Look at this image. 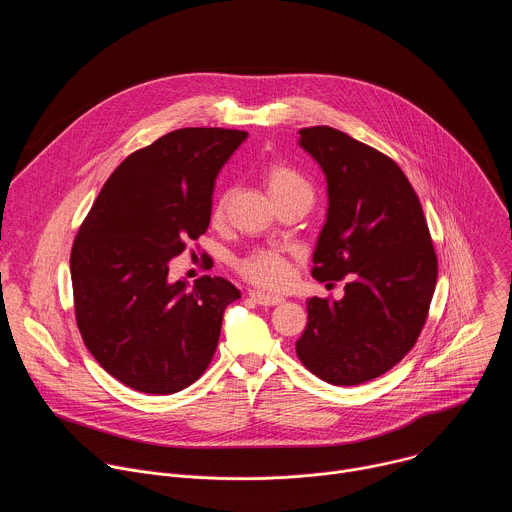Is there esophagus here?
<instances>
[{
	"label": "esophagus",
	"instance_id": "obj_1",
	"mask_svg": "<svg viewBox=\"0 0 512 512\" xmlns=\"http://www.w3.org/2000/svg\"><path fill=\"white\" fill-rule=\"evenodd\" d=\"M249 298H251L253 302L261 304V306H277V304H281V302H283V298H279V296H269V294H263V291H257V289L249 291Z\"/></svg>",
	"mask_w": 512,
	"mask_h": 512
}]
</instances>
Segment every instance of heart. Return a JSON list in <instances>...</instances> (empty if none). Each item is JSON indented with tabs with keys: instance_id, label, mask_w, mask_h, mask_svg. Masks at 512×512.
I'll use <instances>...</instances> for the list:
<instances>
[{
	"instance_id": "b5f03b06",
	"label": "heart",
	"mask_w": 512,
	"mask_h": 512,
	"mask_svg": "<svg viewBox=\"0 0 512 512\" xmlns=\"http://www.w3.org/2000/svg\"><path fill=\"white\" fill-rule=\"evenodd\" d=\"M263 184L273 198V202H281L285 198L294 196H308L312 198L314 190L312 184L291 166L283 162H271L263 170ZM229 194H223L216 200L212 208L214 221H221L225 216ZM237 271L251 283L263 287V289H279L289 279V263L287 257L279 251L271 249H255L243 259L237 261Z\"/></svg>"
}]
</instances>
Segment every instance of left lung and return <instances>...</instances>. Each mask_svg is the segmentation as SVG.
<instances>
[{"label": "left lung", "instance_id": "8db88e82", "mask_svg": "<svg viewBox=\"0 0 512 512\" xmlns=\"http://www.w3.org/2000/svg\"><path fill=\"white\" fill-rule=\"evenodd\" d=\"M300 145L328 184L312 275H348V283L342 300L306 302L308 324L296 352L318 379L360 385L393 369L417 342L437 257L419 198L391 158L328 125L300 129Z\"/></svg>", "mask_w": 512, "mask_h": 512}]
</instances>
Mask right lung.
Masks as SVG:
<instances>
[{
  "label": "right lung",
  "instance_id": "1",
  "mask_svg": "<svg viewBox=\"0 0 512 512\" xmlns=\"http://www.w3.org/2000/svg\"><path fill=\"white\" fill-rule=\"evenodd\" d=\"M247 131L184 127L127 156L70 253L81 336L101 367L150 395L190 387L210 364L229 304L223 277L170 281V261L210 225L214 180Z\"/></svg>",
  "mask_w": 512,
  "mask_h": 512
}]
</instances>
